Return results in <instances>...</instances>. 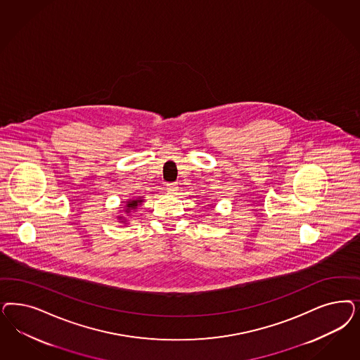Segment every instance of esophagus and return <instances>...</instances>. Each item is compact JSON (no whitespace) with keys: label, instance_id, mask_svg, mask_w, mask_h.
Listing matches in <instances>:
<instances>
[{"label":"esophagus","instance_id":"esophagus-1","mask_svg":"<svg viewBox=\"0 0 360 360\" xmlns=\"http://www.w3.org/2000/svg\"><path fill=\"white\" fill-rule=\"evenodd\" d=\"M177 184L176 183H171V184H167V191L169 192V193H176L177 192Z\"/></svg>","mask_w":360,"mask_h":360}]
</instances>
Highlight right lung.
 <instances>
[{
  "mask_svg": "<svg viewBox=\"0 0 360 360\" xmlns=\"http://www.w3.org/2000/svg\"><path fill=\"white\" fill-rule=\"evenodd\" d=\"M141 202H143V198H135V200H128V201H126V209H124V212H126L127 214H129L131 210L138 208ZM119 220L122 221V222H124V219H123L122 216H119Z\"/></svg>",
  "mask_w": 360,
  "mask_h": 360,
  "instance_id": "add662e5",
  "label": "right lung"
}]
</instances>
